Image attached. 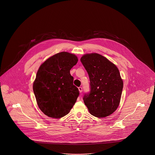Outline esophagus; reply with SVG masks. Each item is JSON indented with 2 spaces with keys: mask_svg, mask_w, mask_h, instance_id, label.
I'll use <instances>...</instances> for the list:
<instances>
[{
  "mask_svg": "<svg viewBox=\"0 0 155 155\" xmlns=\"http://www.w3.org/2000/svg\"><path fill=\"white\" fill-rule=\"evenodd\" d=\"M78 90L79 91V93H81V92H82V91H83V90H82V88L81 87H79Z\"/></svg>",
  "mask_w": 155,
  "mask_h": 155,
  "instance_id": "34e87169",
  "label": "esophagus"
}]
</instances>
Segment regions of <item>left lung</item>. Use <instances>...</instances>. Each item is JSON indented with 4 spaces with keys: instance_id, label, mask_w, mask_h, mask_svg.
Returning a JSON list of instances; mask_svg holds the SVG:
<instances>
[{
    "instance_id": "obj_1",
    "label": "left lung",
    "mask_w": 155,
    "mask_h": 155,
    "mask_svg": "<svg viewBox=\"0 0 155 155\" xmlns=\"http://www.w3.org/2000/svg\"><path fill=\"white\" fill-rule=\"evenodd\" d=\"M81 61L88 72L91 92L84 102L89 113L103 118L114 112L121 100L123 81L115 64L96 53L83 55Z\"/></svg>"
}]
</instances>
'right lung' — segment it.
Here are the masks:
<instances>
[{
    "label": "right lung",
    "instance_id": "add662e5",
    "mask_svg": "<svg viewBox=\"0 0 155 155\" xmlns=\"http://www.w3.org/2000/svg\"><path fill=\"white\" fill-rule=\"evenodd\" d=\"M78 60L74 54L61 52L47 59L38 68L33 89L38 107L48 117H62L76 102L79 93L70 71Z\"/></svg>",
    "mask_w": 155,
    "mask_h": 155
}]
</instances>
